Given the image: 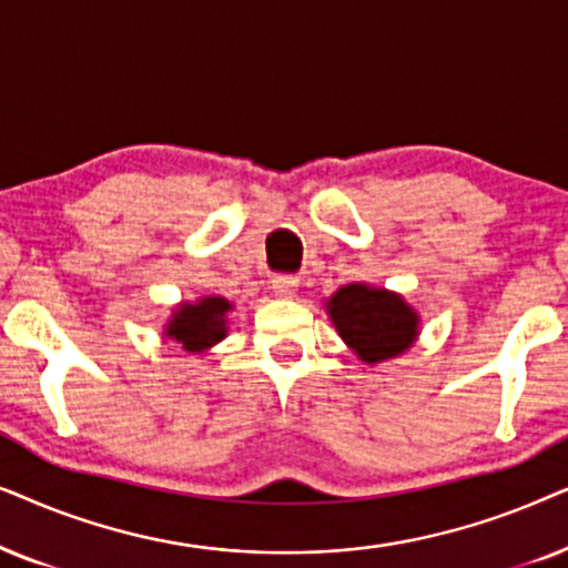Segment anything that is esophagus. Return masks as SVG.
<instances>
[{
    "label": "esophagus",
    "mask_w": 568,
    "mask_h": 568,
    "mask_svg": "<svg viewBox=\"0 0 568 568\" xmlns=\"http://www.w3.org/2000/svg\"><path fill=\"white\" fill-rule=\"evenodd\" d=\"M272 291H275V296L291 298L293 293L298 291V277L296 275H275L272 277Z\"/></svg>",
    "instance_id": "34e87169"
}]
</instances>
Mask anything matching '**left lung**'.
Here are the masks:
<instances>
[{"instance_id": "1", "label": "left lung", "mask_w": 568, "mask_h": 568, "mask_svg": "<svg viewBox=\"0 0 568 568\" xmlns=\"http://www.w3.org/2000/svg\"><path fill=\"white\" fill-rule=\"evenodd\" d=\"M329 316L339 337L366 363L399 355L418 335V316L389 291L353 283L329 298Z\"/></svg>"}]
</instances>
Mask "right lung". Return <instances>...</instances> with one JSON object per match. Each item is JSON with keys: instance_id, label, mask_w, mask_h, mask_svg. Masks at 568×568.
Listing matches in <instances>:
<instances>
[{"instance_id": "add662e5", "label": "right lung", "mask_w": 568, "mask_h": 568, "mask_svg": "<svg viewBox=\"0 0 568 568\" xmlns=\"http://www.w3.org/2000/svg\"><path fill=\"white\" fill-rule=\"evenodd\" d=\"M229 301L217 296L202 298L194 306L184 304L173 314L165 335H171L176 343L184 345V351L189 353L205 351V347L225 337V314H229Z\"/></svg>"}]
</instances>
